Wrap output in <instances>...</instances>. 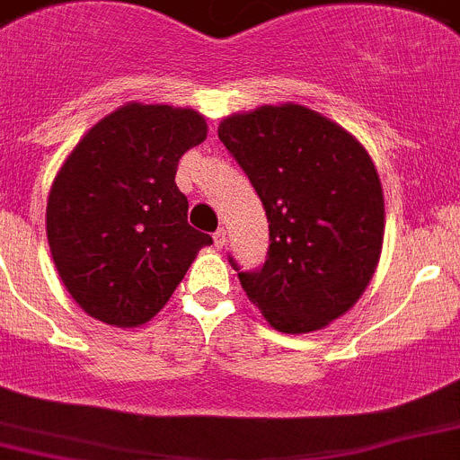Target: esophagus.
Instances as JSON below:
<instances>
[{
    "instance_id": "34e87169",
    "label": "esophagus",
    "mask_w": 460,
    "mask_h": 460,
    "mask_svg": "<svg viewBox=\"0 0 460 460\" xmlns=\"http://www.w3.org/2000/svg\"><path fill=\"white\" fill-rule=\"evenodd\" d=\"M226 230H223V227H218L217 233H214V246L217 248H223L226 246Z\"/></svg>"
}]
</instances>
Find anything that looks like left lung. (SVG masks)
<instances>
[{
	"mask_svg": "<svg viewBox=\"0 0 460 460\" xmlns=\"http://www.w3.org/2000/svg\"><path fill=\"white\" fill-rule=\"evenodd\" d=\"M218 138L269 221L262 267L243 271L227 255L246 296L280 332L342 317L372 280L383 246L381 180L367 150L298 104L234 113Z\"/></svg>",
	"mask_w": 460,
	"mask_h": 460,
	"instance_id": "left-lung-1",
	"label": "left lung"
}]
</instances>
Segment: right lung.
Listing matches in <instances>:
<instances>
[{"mask_svg": "<svg viewBox=\"0 0 460 460\" xmlns=\"http://www.w3.org/2000/svg\"><path fill=\"white\" fill-rule=\"evenodd\" d=\"M208 137L191 109L128 104L66 159L48 200V242L84 313L141 326L166 305L212 237L189 226L178 162Z\"/></svg>", "mask_w": 460, "mask_h": 460, "instance_id": "right-lung-1", "label": "right lung"}]
</instances>
